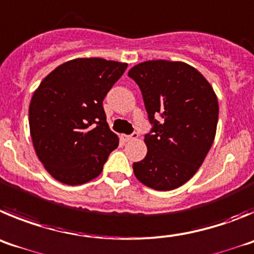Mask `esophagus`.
I'll return each instance as SVG.
<instances>
[{"label":"esophagus","instance_id":"esophagus-1","mask_svg":"<svg viewBox=\"0 0 254 254\" xmlns=\"http://www.w3.org/2000/svg\"><path fill=\"white\" fill-rule=\"evenodd\" d=\"M134 138H138V132H132V134H130V135H122L123 141H129Z\"/></svg>","mask_w":254,"mask_h":254}]
</instances>
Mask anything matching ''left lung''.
Masks as SVG:
<instances>
[{
  "label": "left lung",
  "mask_w": 254,
  "mask_h": 254,
  "mask_svg": "<svg viewBox=\"0 0 254 254\" xmlns=\"http://www.w3.org/2000/svg\"><path fill=\"white\" fill-rule=\"evenodd\" d=\"M127 76L140 88L152 124L144 136L148 153L132 163L134 175L157 191L177 189L197 172L215 138V92L197 69L184 62H143Z\"/></svg>",
  "instance_id": "obj_1"
}]
</instances>
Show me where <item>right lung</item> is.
<instances>
[{
    "instance_id": "1",
    "label": "right lung",
    "mask_w": 254,
    "mask_h": 254,
    "mask_svg": "<svg viewBox=\"0 0 254 254\" xmlns=\"http://www.w3.org/2000/svg\"><path fill=\"white\" fill-rule=\"evenodd\" d=\"M127 63L77 58L50 72L34 92L29 125L36 155L62 184H86L102 172L119 138L102 101Z\"/></svg>"
}]
</instances>
